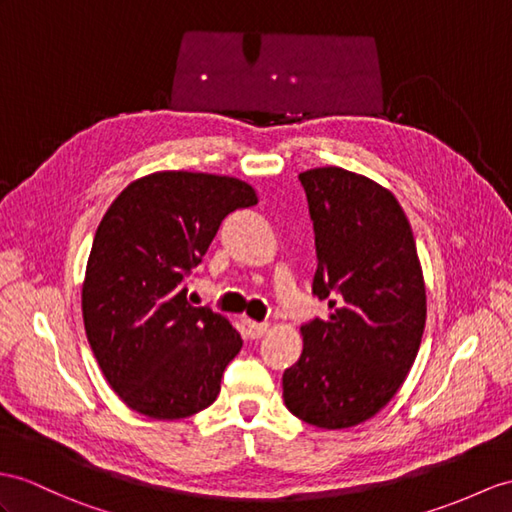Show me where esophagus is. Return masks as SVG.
<instances>
[{"label": "esophagus", "instance_id": "obj_1", "mask_svg": "<svg viewBox=\"0 0 512 512\" xmlns=\"http://www.w3.org/2000/svg\"><path fill=\"white\" fill-rule=\"evenodd\" d=\"M247 330L252 339H260L269 332V323H258V321H247Z\"/></svg>", "mask_w": 512, "mask_h": 512}]
</instances>
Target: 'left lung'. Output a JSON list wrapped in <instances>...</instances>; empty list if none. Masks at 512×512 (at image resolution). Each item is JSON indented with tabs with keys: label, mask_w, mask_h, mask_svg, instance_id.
Segmentation results:
<instances>
[{
	"label": "left lung",
	"mask_w": 512,
	"mask_h": 512,
	"mask_svg": "<svg viewBox=\"0 0 512 512\" xmlns=\"http://www.w3.org/2000/svg\"><path fill=\"white\" fill-rule=\"evenodd\" d=\"M315 230L313 293L328 321L302 326L304 350L284 371L286 408L323 430L378 415L400 391L426 328V284L395 195L360 173H299Z\"/></svg>",
	"instance_id": "left-lung-1"
}]
</instances>
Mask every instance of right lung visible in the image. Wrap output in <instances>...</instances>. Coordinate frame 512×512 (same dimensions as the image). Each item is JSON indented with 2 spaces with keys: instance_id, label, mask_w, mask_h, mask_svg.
Segmentation results:
<instances>
[{
  "instance_id": "add662e5",
  "label": "right lung",
  "mask_w": 512,
  "mask_h": 512,
  "mask_svg": "<svg viewBox=\"0 0 512 512\" xmlns=\"http://www.w3.org/2000/svg\"><path fill=\"white\" fill-rule=\"evenodd\" d=\"M254 204L256 191L239 178L156 171L106 210L86 263L82 317L104 378L136 413L184 419L217 400L243 341L226 317L189 304L184 278L221 221Z\"/></svg>"
}]
</instances>
